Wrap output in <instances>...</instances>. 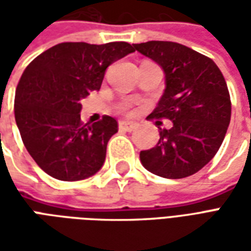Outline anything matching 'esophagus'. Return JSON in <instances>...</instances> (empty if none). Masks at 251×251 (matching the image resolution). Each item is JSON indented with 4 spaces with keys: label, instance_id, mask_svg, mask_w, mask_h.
Instances as JSON below:
<instances>
[{
    "label": "esophagus",
    "instance_id": "34e87169",
    "mask_svg": "<svg viewBox=\"0 0 251 251\" xmlns=\"http://www.w3.org/2000/svg\"><path fill=\"white\" fill-rule=\"evenodd\" d=\"M120 129L124 131H131L134 130L137 127L136 122H130V121H121L120 122Z\"/></svg>",
    "mask_w": 251,
    "mask_h": 251
}]
</instances>
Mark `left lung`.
I'll return each instance as SVG.
<instances>
[{
    "label": "left lung",
    "mask_w": 251,
    "mask_h": 251,
    "mask_svg": "<svg viewBox=\"0 0 251 251\" xmlns=\"http://www.w3.org/2000/svg\"><path fill=\"white\" fill-rule=\"evenodd\" d=\"M134 50L163 68L165 90L151 118H168L157 145L140 152L144 168L165 179L199 172L219 151L231 118L225 77L210 57L174 41H147ZM157 124V122H156Z\"/></svg>",
    "instance_id": "left-lung-1"
}]
</instances>
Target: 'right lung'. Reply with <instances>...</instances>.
<instances>
[{
  "label": "right lung",
  "instance_id": "obj_1",
  "mask_svg": "<svg viewBox=\"0 0 251 251\" xmlns=\"http://www.w3.org/2000/svg\"><path fill=\"white\" fill-rule=\"evenodd\" d=\"M134 52L125 41L62 43L25 68L14 98V117L26 151L46 174L63 181L87 179L102 168L118 124L104 115L80 121L82 99L100 88L106 68Z\"/></svg>",
  "mask_w": 251,
  "mask_h": 251
}]
</instances>
